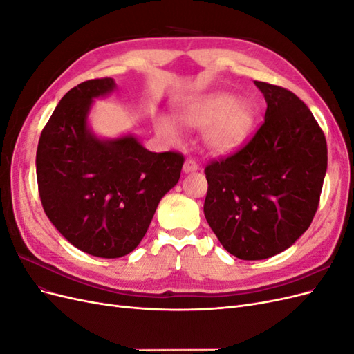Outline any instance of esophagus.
<instances>
[{"mask_svg":"<svg viewBox=\"0 0 354 354\" xmlns=\"http://www.w3.org/2000/svg\"><path fill=\"white\" fill-rule=\"evenodd\" d=\"M199 169V165L195 162L194 159H186L185 164H183V171L186 174L189 173H195V171Z\"/></svg>","mask_w":354,"mask_h":354,"instance_id":"obj_1","label":"esophagus"}]
</instances>
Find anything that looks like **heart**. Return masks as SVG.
I'll use <instances>...</instances> for the list:
<instances>
[{
  "label": "heart",
  "mask_w": 354,
  "mask_h": 354,
  "mask_svg": "<svg viewBox=\"0 0 354 354\" xmlns=\"http://www.w3.org/2000/svg\"><path fill=\"white\" fill-rule=\"evenodd\" d=\"M257 112L251 102L234 99L230 93H211L186 100L180 106V122L203 131V145L216 155L236 152L248 140L255 124ZM155 128L169 143L180 140V128L168 115L155 118Z\"/></svg>",
  "instance_id": "b5f03b06"
}]
</instances>
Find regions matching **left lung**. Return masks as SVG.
Here are the masks:
<instances>
[{
  "instance_id": "obj_1",
  "label": "left lung",
  "mask_w": 354,
  "mask_h": 354,
  "mask_svg": "<svg viewBox=\"0 0 354 354\" xmlns=\"http://www.w3.org/2000/svg\"><path fill=\"white\" fill-rule=\"evenodd\" d=\"M264 122L241 151L205 168L203 214L224 250L241 260L279 254L308 229L328 167L325 134L294 93L255 81Z\"/></svg>"
}]
</instances>
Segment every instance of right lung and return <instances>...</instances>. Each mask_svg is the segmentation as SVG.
<instances>
[{
  "label": "right lung",
  "instance_id": "right-lung-1",
  "mask_svg": "<svg viewBox=\"0 0 354 354\" xmlns=\"http://www.w3.org/2000/svg\"><path fill=\"white\" fill-rule=\"evenodd\" d=\"M112 78L81 82L63 95L41 133L37 180L47 217L75 248L118 259L140 243L185 158L149 152L133 134L100 138L88 127L94 99Z\"/></svg>",
  "mask_w": 354,
  "mask_h": 354
}]
</instances>
